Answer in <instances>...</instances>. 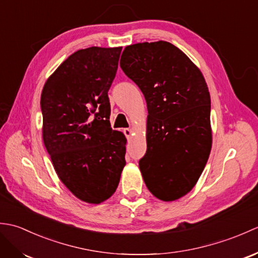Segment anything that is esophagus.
<instances>
[{
  "instance_id": "34e87169",
  "label": "esophagus",
  "mask_w": 258,
  "mask_h": 258,
  "mask_svg": "<svg viewBox=\"0 0 258 258\" xmlns=\"http://www.w3.org/2000/svg\"><path fill=\"white\" fill-rule=\"evenodd\" d=\"M124 134H125V136L127 139H131V136L133 135V130H131V128H124Z\"/></svg>"
}]
</instances>
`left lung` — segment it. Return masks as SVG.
<instances>
[{"label": "left lung", "mask_w": 258, "mask_h": 258, "mask_svg": "<svg viewBox=\"0 0 258 258\" xmlns=\"http://www.w3.org/2000/svg\"><path fill=\"white\" fill-rule=\"evenodd\" d=\"M123 72L147 104L145 156L140 169L156 199L176 201L193 189L212 149L211 96L201 70L165 41L124 48Z\"/></svg>", "instance_id": "obj_1"}]
</instances>
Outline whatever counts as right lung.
<instances>
[{
	"instance_id": "add662e5",
	"label": "right lung",
	"mask_w": 258,
	"mask_h": 258,
	"mask_svg": "<svg viewBox=\"0 0 258 258\" xmlns=\"http://www.w3.org/2000/svg\"><path fill=\"white\" fill-rule=\"evenodd\" d=\"M122 47L92 46L70 55L41 94L42 136L61 182L79 200L100 204L116 190L126 138L112 130L107 92Z\"/></svg>"
}]
</instances>
